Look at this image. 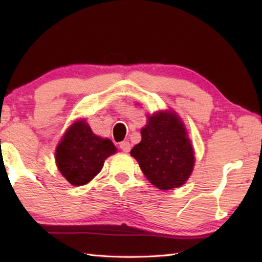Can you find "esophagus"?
I'll use <instances>...</instances> for the list:
<instances>
[{
  "label": "esophagus",
  "instance_id": "esophagus-1",
  "mask_svg": "<svg viewBox=\"0 0 262 262\" xmlns=\"http://www.w3.org/2000/svg\"><path fill=\"white\" fill-rule=\"evenodd\" d=\"M120 149L123 152H129L130 151V143L128 141H123L120 143Z\"/></svg>",
  "mask_w": 262,
  "mask_h": 262
}]
</instances>
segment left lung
Wrapping results in <instances>:
<instances>
[{"instance_id":"8db88e82","label":"left lung","mask_w":262,"mask_h":262,"mask_svg":"<svg viewBox=\"0 0 262 262\" xmlns=\"http://www.w3.org/2000/svg\"><path fill=\"white\" fill-rule=\"evenodd\" d=\"M141 135V142L132 149L130 155L150 183L163 190L185 184L193 171L194 154L177 114H152Z\"/></svg>"}]
</instances>
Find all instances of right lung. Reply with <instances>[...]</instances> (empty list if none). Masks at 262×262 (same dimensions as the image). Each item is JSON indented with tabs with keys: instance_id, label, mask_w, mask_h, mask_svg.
<instances>
[{
	"instance_id": "add662e5",
	"label": "right lung",
	"mask_w": 262,
	"mask_h": 262,
	"mask_svg": "<svg viewBox=\"0 0 262 262\" xmlns=\"http://www.w3.org/2000/svg\"><path fill=\"white\" fill-rule=\"evenodd\" d=\"M115 151L112 142L96 136L88 123L81 120L70 126L57 145L55 161L70 184L82 186L99 173L105 159Z\"/></svg>"
}]
</instances>
